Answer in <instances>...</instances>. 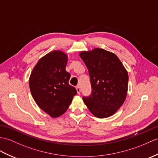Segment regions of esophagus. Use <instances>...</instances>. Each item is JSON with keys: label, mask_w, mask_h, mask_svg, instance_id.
I'll list each match as a JSON object with an SVG mask.
<instances>
[{"label": "esophagus", "mask_w": 158, "mask_h": 158, "mask_svg": "<svg viewBox=\"0 0 158 158\" xmlns=\"http://www.w3.org/2000/svg\"><path fill=\"white\" fill-rule=\"evenodd\" d=\"M76 90H77V94H80V92H81V89H80V87H79V86L76 87Z\"/></svg>", "instance_id": "1"}]
</instances>
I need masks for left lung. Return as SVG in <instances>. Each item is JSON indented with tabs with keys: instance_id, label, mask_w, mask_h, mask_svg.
<instances>
[{
	"instance_id": "8db88e82",
	"label": "left lung",
	"mask_w": 158,
	"mask_h": 158,
	"mask_svg": "<svg viewBox=\"0 0 158 158\" xmlns=\"http://www.w3.org/2000/svg\"><path fill=\"white\" fill-rule=\"evenodd\" d=\"M79 56L87 67L92 88L91 96L83 97L84 103L97 118L112 116L126 100L127 71L115 54L104 49L81 51Z\"/></svg>"
}]
</instances>
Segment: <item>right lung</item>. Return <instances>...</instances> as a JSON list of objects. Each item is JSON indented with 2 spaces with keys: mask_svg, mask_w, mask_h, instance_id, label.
Returning a JSON list of instances; mask_svg holds the SVG:
<instances>
[{
  "mask_svg": "<svg viewBox=\"0 0 158 158\" xmlns=\"http://www.w3.org/2000/svg\"><path fill=\"white\" fill-rule=\"evenodd\" d=\"M67 61L64 52L52 51L40 58L29 77L33 98L52 118L63 114L77 94L75 88L69 84L71 75L65 69Z\"/></svg>",
  "mask_w": 158,
  "mask_h": 158,
  "instance_id": "add662e5",
  "label": "right lung"
}]
</instances>
